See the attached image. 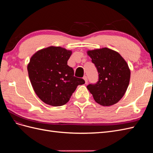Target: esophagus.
Here are the masks:
<instances>
[{
  "instance_id": "34e87169",
  "label": "esophagus",
  "mask_w": 153,
  "mask_h": 153,
  "mask_svg": "<svg viewBox=\"0 0 153 153\" xmlns=\"http://www.w3.org/2000/svg\"><path fill=\"white\" fill-rule=\"evenodd\" d=\"M83 78H84V80H85V84H87V82H88V80H87V77L86 76H84V77H83Z\"/></svg>"
}]
</instances>
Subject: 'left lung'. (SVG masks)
<instances>
[{"mask_svg":"<svg viewBox=\"0 0 153 153\" xmlns=\"http://www.w3.org/2000/svg\"><path fill=\"white\" fill-rule=\"evenodd\" d=\"M87 55L98 70L99 79L87 89L98 104L106 106L117 103L126 92L130 80V69L118 52L108 48L88 50Z\"/></svg>","mask_w":153,"mask_h":153,"instance_id":"obj_1","label":"left lung"}]
</instances>
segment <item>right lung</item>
<instances>
[{
  "instance_id": "1",
  "label": "right lung",
  "mask_w": 153,
  "mask_h": 153,
  "mask_svg": "<svg viewBox=\"0 0 153 153\" xmlns=\"http://www.w3.org/2000/svg\"><path fill=\"white\" fill-rule=\"evenodd\" d=\"M72 53L61 47H49L36 52L27 65L30 83L36 94L46 104L65 105L84 79L74 76L68 61Z\"/></svg>"
}]
</instances>
